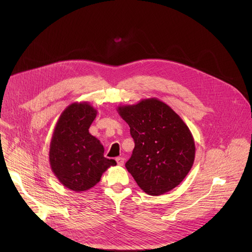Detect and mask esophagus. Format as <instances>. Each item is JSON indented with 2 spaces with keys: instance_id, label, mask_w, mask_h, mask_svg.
Wrapping results in <instances>:
<instances>
[{
  "instance_id": "obj_1",
  "label": "esophagus",
  "mask_w": 252,
  "mask_h": 252,
  "mask_svg": "<svg viewBox=\"0 0 252 252\" xmlns=\"http://www.w3.org/2000/svg\"><path fill=\"white\" fill-rule=\"evenodd\" d=\"M116 160H117V162H118V164H119V165H124V163H125V158H122V157L117 158H116Z\"/></svg>"
}]
</instances>
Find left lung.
I'll use <instances>...</instances> for the list:
<instances>
[{
	"label": "left lung",
	"mask_w": 252,
	"mask_h": 252,
	"mask_svg": "<svg viewBox=\"0 0 252 252\" xmlns=\"http://www.w3.org/2000/svg\"><path fill=\"white\" fill-rule=\"evenodd\" d=\"M130 127L134 149L126 167L137 186L150 195H160L181 184L195 157L193 136L172 109L156 97L118 106Z\"/></svg>",
	"instance_id": "obj_1"
}]
</instances>
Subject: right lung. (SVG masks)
Here are the masks:
<instances>
[{"mask_svg":"<svg viewBox=\"0 0 252 252\" xmlns=\"http://www.w3.org/2000/svg\"><path fill=\"white\" fill-rule=\"evenodd\" d=\"M96 110L88 101L73 102L60 116L50 143V165L59 182L77 192L94 188L102 173L117 165L103 157L100 141L89 131Z\"/></svg>","mask_w":252,"mask_h":252,"instance_id":"obj_1","label":"right lung"}]
</instances>
